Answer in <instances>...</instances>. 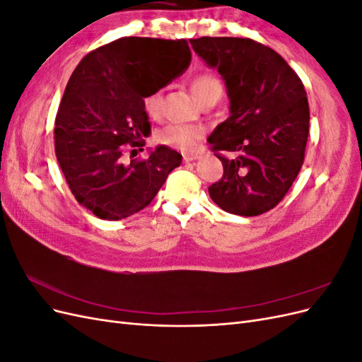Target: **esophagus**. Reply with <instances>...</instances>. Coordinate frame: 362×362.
I'll return each instance as SVG.
<instances>
[{
  "instance_id": "1",
  "label": "esophagus",
  "mask_w": 362,
  "mask_h": 362,
  "mask_svg": "<svg viewBox=\"0 0 362 362\" xmlns=\"http://www.w3.org/2000/svg\"><path fill=\"white\" fill-rule=\"evenodd\" d=\"M182 157H184V161H185V163H190V161H194V160L199 158L198 154H184Z\"/></svg>"
}]
</instances>
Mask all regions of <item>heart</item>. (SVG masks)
<instances>
[{
  "label": "heart",
  "mask_w": 362,
  "mask_h": 362,
  "mask_svg": "<svg viewBox=\"0 0 362 362\" xmlns=\"http://www.w3.org/2000/svg\"><path fill=\"white\" fill-rule=\"evenodd\" d=\"M190 90L193 96L201 104L210 98H221L223 87L221 80L213 74H201L194 76L190 84ZM144 107L149 116H158L161 110V95L160 92H152L144 98ZM204 137V128L196 125H184V124H170L164 127L158 140L161 144L177 148L184 152H193L198 148L201 139Z\"/></svg>",
  "instance_id": "1"
}]
</instances>
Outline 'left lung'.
I'll return each instance as SVG.
<instances>
[{"label": "left lung", "instance_id": "8db88e82", "mask_svg": "<svg viewBox=\"0 0 362 362\" xmlns=\"http://www.w3.org/2000/svg\"><path fill=\"white\" fill-rule=\"evenodd\" d=\"M190 43L222 75L231 113L206 139L223 164L222 180L208 193L228 213L259 216L284 199L303 164L310 133L303 84L276 51L252 39L199 37Z\"/></svg>", "mask_w": 362, "mask_h": 362}]
</instances>
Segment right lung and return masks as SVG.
<instances>
[{
  "mask_svg": "<svg viewBox=\"0 0 362 362\" xmlns=\"http://www.w3.org/2000/svg\"><path fill=\"white\" fill-rule=\"evenodd\" d=\"M190 60L185 39L120 37L90 51L72 72L56 116V157L75 199L96 217L120 221L144 210L181 164L168 146L129 164L122 151L145 146L151 124L144 98Z\"/></svg>",
  "mask_w": 362,
  "mask_h": 362,
  "instance_id": "right-lung-1",
  "label": "right lung"
}]
</instances>
